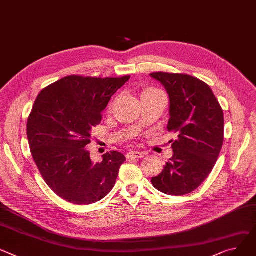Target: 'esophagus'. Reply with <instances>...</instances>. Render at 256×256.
Returning <instances> with one entry per match:
<instances>
[{"label": "esophagus", "mask_w": 256, "mask_h": 256, "mask_svg": "<svg viewBox=\"0 0 256 256\" xmlns=\"http://www.w3.org/2000/svg\"><path fill=\"white\" fill-rule=\"evenodd\" d=\"M145 156H146V152H143V151H130L126 154V158H142Z\"/></svg>", "instance_id": "obj_1"}]
</instances>
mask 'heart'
<instances>
[{"label":"heart","instance_id":"obj_1","mask_svg":"<svg viewBox=\"0 0 256 256\" xmlns=\"http://www.w3.org/2000/svg\"><path fill=\"white\" fill-rule=\"evenodd\" d=\"M158 92V90H147L143 94H149V92Z\"/></svg>","mask_w":256,"mask_h":256}]
</instances>
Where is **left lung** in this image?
<instances>
[{
	"label": "left lung",
	"instance_id": "left-lung-1",
	"mask_svg": "<svg viewBox=\"0 0 256 256\" xmlns=\"http://www.w3.org/2000/svg\"><path fill=\"white\" fill-rule=\"evenodd\" d=\"M150 76L168 94V130L178 132L173 156L151 183L162 194L184 196L206 180L217 162L224 139V111L209 85L196 77L164 72Z\"/></svg>",
	"mask_w": 256,
	"mask_h": 256
}]
</instances>
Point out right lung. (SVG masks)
<instances>
[{"label":"right lung","instance_id":"add662e5","mask_svg":"<svg viewBox=\"0 0 256 256\" xmlns=\"http://www.w3.org/2000/svg\"><path fill=\"white\" fill-rule=\"evenodd\" d=\"M66 76L44 88L28 119V139L39 171L56 194L90 205L114 187L122 153L110 151L94 164L86 145L111 96L130 80Z\"/></svg>","mask_w":256,"mask_h":256}]
</instances>
